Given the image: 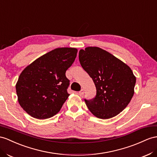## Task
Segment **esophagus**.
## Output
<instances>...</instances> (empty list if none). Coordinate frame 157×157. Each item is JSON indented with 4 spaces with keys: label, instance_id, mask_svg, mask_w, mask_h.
<instances>
[{
    "label": "esophagus",
    "instance_id": "obj_1",
    "mask_svg": "<svg viewBox=\"0 0 157 157\" xmlns=\"http://www.w3.org/2000/svg\"><path fill=\"white\" fill-rule=\"evenodd\" d=\"M78 94L79 95H83V94H84V90H83V89H82L81 90H80L79 92H78Z\"/></svg>",
    "mask_w": 157,
    "mask_h": 157
}]
</instances>
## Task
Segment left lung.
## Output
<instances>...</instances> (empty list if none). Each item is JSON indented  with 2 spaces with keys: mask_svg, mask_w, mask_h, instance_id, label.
Segmentation results:
<instances>
[{
  "mask_svg": "<svg viewBox=\"0 0 157 157\" xmlns=\"http://www.w3.org/2000/svg\"><path fill=\"white\" fill-rule=\"evenodd\" d=\"M80 64L93 79L96 95L85 99L96 117L107 119L120 113L134 95L136 78L129 66L98 47H87L79 52Z\"/></svg>",
  "mask_w": 157,
  "mask_h": 157,
  "instance_id": "1",
  "label": "left lung"
}]
</instances>
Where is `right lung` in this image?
I'll return each instance as SVG.
<instances>
[{"label": "right lung", "mask_w": 157, "mask_h": 157, "mask_svg": "<svg viewBox=\"0 0 157 157\" xmlns=\"http://www.w3.org/2000/svg\"><path fill=\"white\" fill-rule=\"evenodd\" d=\"M78 49L58 48L28 66L20 75L16 91L20 105L32 117L45 119L57 114L70 94L66 71L77 56Z\"/></svg>", "instance_id": "add662e5"}]
</instances>
